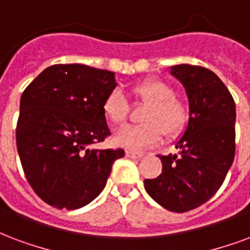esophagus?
Here are the masks:
<instances>
[{"instance_id": "34e87169", "label": "esophagus", "mask_w": 250, "mask_h": 250, "mask_svg": "<svg viewBox=\"0 0 250 250\" xmlns=\"http://www.w3.org/2000/svg\"><path fill=\"white\" fill-rule=\"evenodd\" d=\"M126 157L127 158H141V157H142V155H144V154L142 153H137V151H132V150H126Z\"/></svg>"}]
</instances>
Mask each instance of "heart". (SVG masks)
I'll list each match as a JSON object with an SVG mask.
<instances>
[{
	"label": "heart",
	"mask_w": 250,
	"mask_h": 250,
	"mask_svg": "<svg viewBox=\"0 0 250 250\" xmlns=\"http://www.w3.org/2000/svg\"><path fill=\"white\" fill-rule=\"evenodd\" d=\"M133 96L147 104L142 113L140 125H127L120 129L116 136V145L129 150H141L158 144L162 134L175 136L185 127L187 106L181 99L174 96L167 83L158 79H146L132 88ZM104 114L114 125L125 121L127 104L123 92L114 89L104 101Z\"/></svg>",
	"instance_id": "obj_1"
}]
</instances>
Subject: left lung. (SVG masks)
Segmentation results:
<instances>
[{
    "mask_svg": "<svg viewBox=\"0 0 250 250\" xmlns=\"http://www.w3.org/2000/svg\"><path fill=\"white\" fill-rule=\"evenodd\" d=\"M188 97V124L178 154L159 155L162 172L145 179L146 192L172 212H187L216 194L234 158L236 106L216 74L200 65H172Z\"/></svg>",
    "mask_w": 250,
    "mask_h": 250,
    "instance_id": "8db88e82",
    "label": "left lung"
}]
</instances>
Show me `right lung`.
<instances>
[{"label":"right lung","instance_id":"right-lung-1","mask_svg":"<svg viewBox=\"0 0 250 250\" xmlns=\"http://www.w3.org/2000/svg\"><path fill=\"white\" fill-rule=\"evenodd\" d=\"M114 72L84 64H54L34 79L20 104L17 150L35 194L59 209L91 203L106 185L123 149H92L110 134L104 101Z\"/></svg>","mask_w":250,"mask_h":250}]
</instances>
